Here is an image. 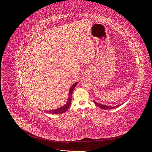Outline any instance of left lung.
<instances>
[{"mask_svg": "<svg viewBox=\"0 0 152 152\" xmlns=\"http://www.w3.org/2000/svg\"><path fill=\"white\" fill-rule=\"evenodd\" d=\"M94 103L98 106V107H100L101 108H102L103 110H111V109H113V108H115L118 107H119V106L121 105V104H118L117 106H113V107H111V106H107V105H104V104H100V103H98L96 102H95V101L94 100Z\"/></svg>", "mask_w": 152, "mask_h": 152, "instance_id": "1", "label": "left lung"}]
</instances>
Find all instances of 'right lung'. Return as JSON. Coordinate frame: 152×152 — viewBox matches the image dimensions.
<instances>
[{
	"instance_id": "obj_1",
	"label": "right lung",
	"mask_w": 152,
	"mask_h": 152,
	"mask_svg": "<svg viewBox=\"0 0 152 152\" xmlns=\"http://www.w3.org/2000/svg\"><path fill=\"white\" fill-rule=\"evenodd\" d=\"M77 84V82H75V83L73 84L69 91V93H68V99L67 102L65 105L62 106L61 107L58 108V109H55V110H49L48 112L49 113H52V114H59V113H63L64 112H65L66 110L68 109V108L70 107L71 102H72V95L73 93V91L74 90V88L76 87Z\"/></svg>"
}]
</instances>
